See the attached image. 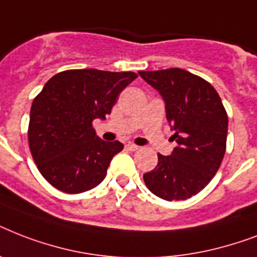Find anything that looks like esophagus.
I'll return each instance as SVG.
<instances>
[{
    "instance_id": "esophagus-1",
    "label": "esophagus",
    "mask_w": 257,
    "mask_h": 257,
    "mask_svg": "<svg viewBox=\"0 0 257 257\" xmlns=\"http://www.w3.org/2000/svg\"><path fill=\"white\" fill-rule=\"evenodd\" d=\"M126 149H128V151H137V149H139V147L135 144H132V143H129V144H126Z\"/></svg>"
}]
</instances>
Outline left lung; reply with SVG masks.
Masks as SVG:
<instances>
[{
  "label": "left lung",
  "instance_id": "obj_1",
  "mask_svg": "<svg viewBox=\"0 0 257 257\" xmlns=\"http://www.w3.org/2000/svg\"><path fill=\"white\" fill-rule=\"evenodd\" d=\"M160 93L177 143L169 156L144 175L145 185L161 199L187 200L207 187L225 153L228 116L216 89L191 72L171 68L139 72Z\"/></svg>",
  "mask_w": 257,
  "mask_h": 257
}]
</instances>
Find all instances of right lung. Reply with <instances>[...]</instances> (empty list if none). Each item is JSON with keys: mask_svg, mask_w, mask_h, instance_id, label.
Returning a JSON list of instances; mask_svg holds the SVG:
<instances>
[{"mask_svg": "<svg viewBox=\"0 0 257 257\" xmlns=\"http://www.w3.org/2000/svg\"><path fill=\"white\" fill-rule=\"evenodd\" d=\"M133 72L73 69L46 82L30 108L29 148L44 179L58 191L81 193L105 179L120 141H104L93 120H105Z\"/></svg>", "mask_w": 257, "mask_h": 257, "instance_id": "right-lung-1", "label": "right lung"}]
</instances>
